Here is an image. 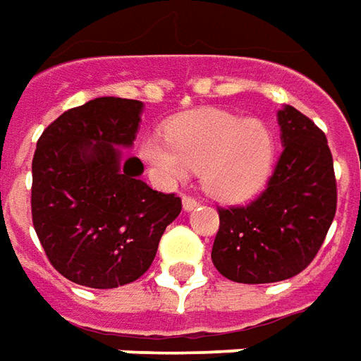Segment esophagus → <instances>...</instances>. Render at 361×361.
<instances>
[{
	"label": "esophagus",
	"instance_id": "obj_1",
	"mask_svg": "<svg viewBox=\"0 0 361 361\" xmlns=\"http://www.w3.org/2000/svg\"><path fill=\"white\" fill-rule=\"evenodd\" d=\"M181 201H183V209H185V211H193V209H197L199 207L197 199L191 197V195H183Z\"/></svg>",
	"mask_w": 361,
	"mask_h": 361
}]
</instances>
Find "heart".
<instances>
[{
	"instance_id": "obj_1",
	"label": "heart",
	"mask_w": 361,
	"mask_h": 361,
	"mask_svg": "<svg viewBox=\"0 0 361 361\" xmlns=\"http://www.w3.org/2000/svg\"><path fill=\"white\" fill-rule=\"evenodd\" d=\"M142 156L168 180L201 170V181L221 199H242L268 180L276 140L266 123L224 111H195L168 127V138L150 137Z\"/></svg>"
}]
</instances>
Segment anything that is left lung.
I'll list each match as a JSON object with an SVG mask.
<instances>
[{
	"mask_svg": "<svg viewBox=\"0 0 361 361\" xmlns=\"http://www.w3.org/2000/svg\"><path fill=\"white\" fill-rule=\"evenodd\" d=\"M283 150L266 189L246 205L219 207L211 259L238 283H274L301 274L321 250L336 213L329 140L307 115L277 113Z\"/></svg>",
	"mask_w": 361,
	"mask_h": 361,
	"instance_id": "left-lung-1",
	"label": "left lung"
}]
</instances>
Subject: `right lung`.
Instances as JSON below:
<instances>
[{"label": "right lung", "mask_w": 361, "mask_h": 361, "mask_svg": "<svg viewBox=\"0 0 361 361\" xmlns=\"http://www.w3.org/2000/svg\"><path fill=\"white\" fill-rule=\"evenodd\" d=\"M142 103L97 97L64 111L37 142L31 215L42 250L78 286L113 289L152 266L166 226L181 211L176 193L148 188L130 146Z\"/></svg>", "instance_id": "1"}]
</instances>
